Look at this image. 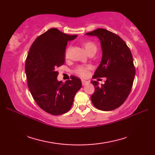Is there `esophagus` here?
I'll use <instances>...</instances> for the list:
<instances>
[{"instance_id": "esophagus-1", "label": "esophagus", "mask_w": 155, "mask_h": 155, "mask_svg": "<svg viewBox=\"0 0 155 155\" xmlns=\"http://www.w3.org/2000/svg\"><path fill=\"white\" fill-rule=\"evenodd\" d=\"M88 83V81H85V80H82V84L83 85V86H84L85 84H87Z\"/></svg>"}]
</instances>
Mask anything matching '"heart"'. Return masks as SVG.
<instances>
[{"label": "heart", "mask_w": 155, "mask_h": 155, "mask_svg": "<svg viewBox=\"0 0 155 155\" xmlns=\"http://www.w3.org/2000/svg\"><path fill=\"white\" fill-rule=\"evenodd\" d=\"M83 46L85 48V50L87 52H90L91 51H97V46L92 41H85L83 42ZM70 47H67L65 50V57L67 58L68 57L69 52H70ZM90 69L89 66H78L75 68V73L80 76L81 77H85L88 74V70Z\"/></svg>", "instance_id": "b5f03b06"}]
</instances>
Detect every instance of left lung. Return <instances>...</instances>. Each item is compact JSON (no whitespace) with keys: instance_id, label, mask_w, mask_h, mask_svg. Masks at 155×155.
<instances>
[{"instance_id":"obj_1","label":"left lung","mask_w":155,"mask_h":155,"mask_svg":"<svg viewBox=\"0 0 155 155\" xmlns=\"http://www.w3.org/2000/svg\"><path fill=\"white\" fill-rule=\"evenodd\" d=\"M86 35L98 37L103 50L101 64L93 78H107L101 87L91 81L95 88L91 101L99 110H114L124 103L133 87L135 67L132 53L119 36L106 29L97 28Z\"/></svg>"}]
</instances>
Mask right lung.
I'll return each instance as SVG.
<instances>
[{"instance_id":"1","label":"right lung","mask_w":155,"mask_h":155,"mask_svg":"<svg viewBox=\"0 0 155 155\" xmlns=\"http://www.w3.org/2000/svg\"><path fill=\"white\" fill-rule=\"evenodd\" d=\"M77 37L55 28L49 29L35 39L26 58L28 89L38 106L52 115L67 113L82 87L81 79L75 76L64 83L58 81V72L56 71L64 63L68 41Z\"/></svg>"}]
</instances>
